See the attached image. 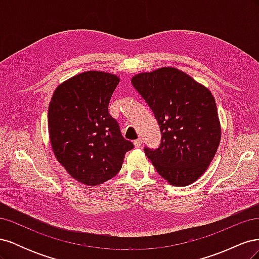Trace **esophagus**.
Instances as JSON below:
<instances>
[{
	"label": "esophagus",
	"mask_w": 259,
	"mask_h": 259,
	"mask_svg": "<svg viewBox=\"0 0 259 259\" xmlns=\"http://www.w3.org/2000/svg\"><path fill=\"white\" fill-rule=\"evenodd\" d=\"M142 144H143L142 138H138V139L134 140V145H135L136 148H140V147H142Z\"/></svg>",
	"instance_id": "1"
}]
</instances>
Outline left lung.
Returning a JSON list of instances; mask_svg holds the SVG:
<instances>
[{"instance_id": "1", "label": "left lung", "mask_w": 259, "mask_h": 259, "mask_svg": "<svg viewBox=\"0 0 259 259\" xmlns=\"http://www.w3.org/2000/svg\"><path fill=\"white\" fill-rule=\"evenodd\" d=\"M132 84L151 108L162 134L160 147H146V155L170 185L194 183L207 169L222 137L211 93L173 67L138 73Z\"/></svg>"}]
</instances>
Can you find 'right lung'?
Segmentation results:
<instances>
[{
    "instance_id": "add662e5",
    "label": "right lung",
    "mask_w": 259,
    "mask_h": 259,
    "mask_svg": "<svg viewBox=\"0 0 259 259\" xmlns=\"http://www.w3.org/2000/svg\"><path fill=\"white\" fill-rule=\"evenodd\" d=\"M120 79L103 71L70 77L55 90L49 107L53 151L69 175L86 186L114 177L134 148L108 111Z\"/></svg>"
}]
</instances>
